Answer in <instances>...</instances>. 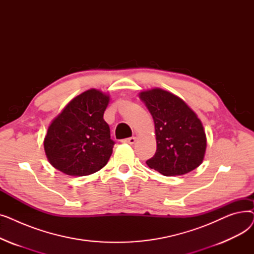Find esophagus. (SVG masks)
Returning <instances> with one entry per match:
<instances>
[{"label": "esophagus", "mask_w": 254, "mask_h": 254, "mask_svg": "<svg viewBox=\"0 0 254 254\" xmlns=\"http://www.w3.org/2000/svg\"><path fill=\"white\" fill-rule=\"evenodd\" d=\"M123 142H124V143H127V144H129V145H132V144H135V142H136V138H135V137L127 138V139L123 140Z\"/></svg>", "instance_id": "esophagus-1"}]
</instances>
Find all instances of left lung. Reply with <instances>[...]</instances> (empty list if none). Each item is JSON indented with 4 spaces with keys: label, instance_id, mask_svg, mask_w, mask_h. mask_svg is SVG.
I'll use <instances>...</instances> for the list:
<instances>
[{
    "label": "left lung",
    "instance_id": "1",
    "mask_svg": "<svg viewBox=\"0 0 254 254\" xmlns=\"http://www.w3.org/2000/svg\"><path fill=\"white\" fill-rule=\"evenodd\" d=\"M139 98L152 115L156 152L146 164L165 176H179L204 161L207 138L201 120L174 93L162 88L142 90Z\"/></svg>",
    "mask_w": 254,
    "mask_h": 254
}]
</instances>
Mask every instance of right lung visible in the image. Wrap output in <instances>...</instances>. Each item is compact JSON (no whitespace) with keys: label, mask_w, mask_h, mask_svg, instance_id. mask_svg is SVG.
I'll use <instances>...</instances> for the list:
<instances>
[{"label":"right lung","mask_w":254,"mask_h":254,"mask_svg":"<svg viewBox=\"0 0 254 254\" xmlns=\"http://www.w3.org/2000/svg\"><path fill=\"white\" fill-rule=\"evenodd\" d=\"M110 96L90 88L65 105L52 120L44 138L50 165L69 176H86L104 168L114 142L103 116Z\"/></svg>","instance_id":"1"}]
</instances>
